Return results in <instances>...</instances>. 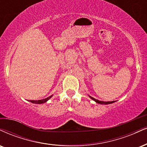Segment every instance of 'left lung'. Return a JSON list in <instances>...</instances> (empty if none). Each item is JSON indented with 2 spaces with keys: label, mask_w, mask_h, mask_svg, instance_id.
<instances>
[{
  "label": "left lung",
  "mask_w": 147,
  "mask_h": 147,
  "mask_svg": "<svg viewBox=\"0 0 147 147\" xmlns=\"http://www.w3.org/2000/svg\"><path fill=\"white\" fill-rule=\"evenodd\" d=\"M90 98H92V100H94V101H96L97 103H99V104H111V103H112V102H115L114 100V101H108V102H104V101H101V100H97V99H95V98H94L93 97H91L90 96Z\"/></svg>",
  "instance_id": "obj_1"
}]
</instances>
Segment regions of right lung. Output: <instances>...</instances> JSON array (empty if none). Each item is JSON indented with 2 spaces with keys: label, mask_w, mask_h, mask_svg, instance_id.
Listing matches in <instances>:
<instances>
[{
  "label": "right lung",
  "mask_w": 147,
  "mask_h": 147,
  "mask_svg": "<svg viewBox=\"0 0 147 147\" xmlns=\"http://www.w3.org/2000/svg\"><path fill=\"white\" fill-rule=\"evenodd\" d=\"M52 96H50L49 97H48V98H44V99H42V100H30L29 101L33 102V103H36V104H42V103H44V102H47L48 100L49 99V98H51V97Z\"/></svg>",
  "instance_id": "obj_1"
}]
</instances>
